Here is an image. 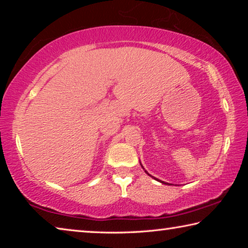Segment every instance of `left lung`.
<instances>
[{
  "instance_id": "left-lung-1",
  "label": "left lung",
  "mask_w": 248,
  "mask_h": 248,
  "mask_svg": "<svg viewBox=\"0 0 248 248\" xmlns=\"http://www.w3.org/2000/svg\"><path fill=\"white\" fill-rule=\"evenodd\" d=\"M162 183H163V184H166V183H164V182H162Z\"/></svg>"
}]
</instances>
